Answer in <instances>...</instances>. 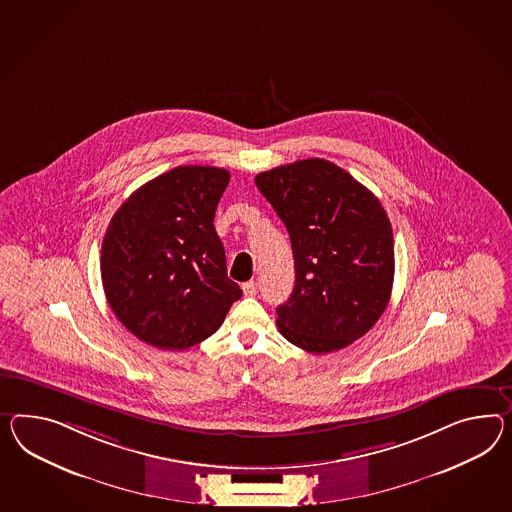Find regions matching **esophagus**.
Instances as JSON below:
<instances>
[{
    "mask_svg": "<svg viewBox=\"0 0 512 512\" xmlns=\"http://www.w3.org/2000/svg\"><path fill=\"white\" fill-rule=\"evenodd\" d=\"M243 293H245L247 297H254V295L258 293V286H256V282H252V280H250V282H245V284H243Z\"/></svg>",
    "mask_w": 512,
    "mask_h": 512,
    "instance_id": "esophagus-1",
    "label": "esophagus"
}]
</instances>
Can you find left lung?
I'll return each mask as SVG.
<instances>
[{
	"instance_id": "obj_1",
	"label": "left lung",
	"mask_w": 512,
	"mask_h": 512,
	"mask_svg": "<svg viewBox=\"0 0 512 512\" xmlns=\"http://www.w3.org/2000/svg\"><path fill=\"white\" fill-rule=\"evenodd\" d=\"M256 185L288 228L295 286L280 334L314 354L340 351L379 321L394 284V232L379 198L327 159L260 172Z\"/></svg>"
}]
</instances>
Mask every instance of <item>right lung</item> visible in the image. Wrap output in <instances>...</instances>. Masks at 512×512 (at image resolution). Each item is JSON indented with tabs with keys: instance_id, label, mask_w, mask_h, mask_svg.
<instances>
[{
	"instance_id": "right-lung-1",
	"label": "right lung",
	"mask_w": 512,
	"mask_h": 512,
	"mask_svg": "<svg viewBox=\"0 0 512 512\" xmlns=\"http://www.w3.org/2000/svg\"><path fill=\"white\" fill-rule=\"evenodd\" d=\"M228 182L219 167H176L139 187L107 226L105 299L152 347L184 351L210 338L243 295L213 226Z\"/></svg>"
}]
</instances>
